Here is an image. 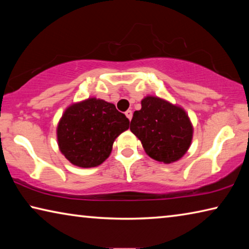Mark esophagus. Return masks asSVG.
Masks as SVG:
<instances>
[{
  "instance_id": "esophagus-1",
  "label": "esophagus",
  "mask_w": 249,
  "mask_h": 249,
  "mask_svg": "<svg viewBox=\"0 0 249 249\" xmlns=\"http://www.w3.org/2000/svg\"><path fill=\"white\" fill-rule=\"evenodd\" d=\"M125 115H126V117H127V119L130 121V120H132V116H133V112L130 111V109H127V111L125 112Z\"/></svg>"
}]
</instances>
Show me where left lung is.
Listing matches in <instances>:
<instances>
[{
  "label": "left lung",
  "instance_id": "left-lung-1",
  "mask_svg": "<svg viewBox=\"0 0 249 249\" xmlns=\"http://www.w3.org/2000/svg\"><path fill=\"white\" fill-rule=\"evenodd\" d=\"M129 128L142 142L145 153L163 163L182 158L193 137V125L187 112L154 95L142 100V108L134 112Z\"/></svg>",
  "mask_w": 249,
  "mask_h": 249
}]
</instances>
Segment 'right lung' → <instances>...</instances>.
Returning a JSON list of instances; mask_svg holds the SVG:
<instances>
[{"mask_svg": "<svg viewBox=\"0 0 249 249\" xmlns=\"http://www.w3.org/2000/svg\"><path fill=\"white\" fill-rule=\"evenodd\" d=\"M129 127V121L113 103L89 98L65 109L57 125L59 150L81 168L98 167L108 158L113 142Z\"/></svg>", "mask_w": 249, "mask_h": 249, "instance_id": "1", "label": "right lung"}]
</instances>
